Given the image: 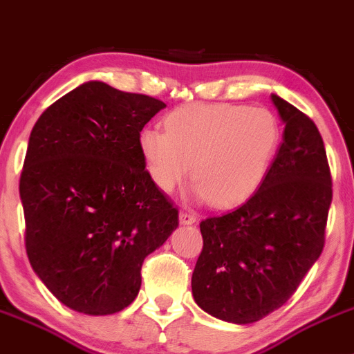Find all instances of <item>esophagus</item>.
I'll return each instance as SVG.
<instances>
[{
  "label": "esophagus",
  "instance_id": "1",
  "mask_svg": "<svg viewBox=\"0 0 354 354\" xmlns=\"http://www.w3.org/2000/svg\"><path fill=\"white\" fill-rule=\"evenodd\" d=\"M195 221H197V214H195V212L187 211V209L180 211V223H181V225H194Z\"/></svg>",
  "mask_w": 354,
  "mask_h": 354
}]
</instances>
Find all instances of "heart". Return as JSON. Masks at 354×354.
<instances>
[{"instance_id":"obj_1","label":"heart","mask_w":354,"mask_h":354,"mask_svg":"<svg viewBox=\"0 0 354 354\" xmlns=\"http://www.w3.org/2000/svg\"><path fill=\"white\" fill-rule=\"evenodd\" d=\"M164 126L166 131L140 133V152L152 183L169 194L192 162V194L218 207L240 204L261 187L282 142L279 118L263 107L183 105Z\"/></svg>"}]
</instances>
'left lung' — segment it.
<instances>
[{"mask_svg": "<svg viewBox=\"0 0 354 354\" xmlns=\"http://www.w3.org/2000/svg\"><path fill=\"white\" fill-rule=\"evenodd\" d=\"M272 102L286 129L268 176L240 207L201 223L192 294L228 324H254L286 304L325 243L332 178L324 140L294 105L279 95Z\"/></svg>", "mask_w": 354, "mask_h": 354, "instance_id": "8db88e82", "label": "left lung"}]
</instances>
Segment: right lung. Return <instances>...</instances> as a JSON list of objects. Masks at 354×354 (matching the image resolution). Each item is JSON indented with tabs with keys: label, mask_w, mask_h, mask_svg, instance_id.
<instances>
[{
	"label": "right lung",
	"mask_w": 354,
	"mask_h": 354,
	"mask_svg": "<svg viewBox=\"0 0 354 354\" xmlns=\"http://www.w3.org/2000/svg\"><path fill=\"white\" fill-rule=\"evenodd\" d=\"M166 104L88 81L34 124L20 176L30 266L51 294L84 315L135 301L142 264L178 228V211L152 183L143 126Z\"/></svg>",
	"instance_id": "right-lung-1"
}]
</instances>
